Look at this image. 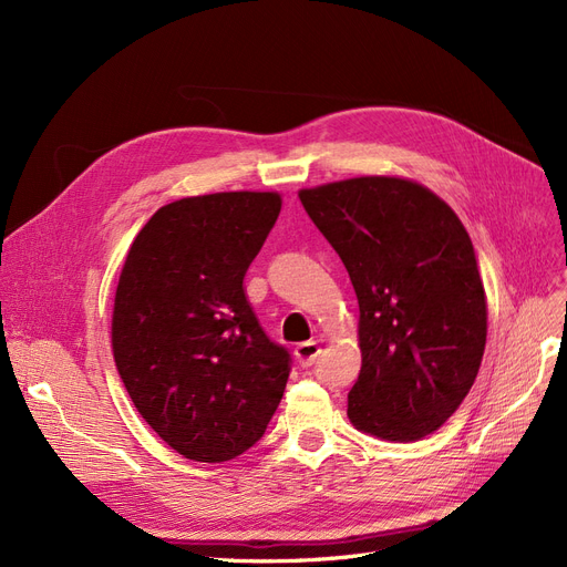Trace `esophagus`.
Here are the masks:
<instances>
[{
  "mask_svg": "<svg viewBox=\"0 0 567 567\" xmlns=\"http://www.w3.org/2000/svg\"><path fill=\"white\" fill-rule=\"evenodd\" d=\"M319 353H321V347L317 342H301V344H296V349H293L296 361H299L303 368L312 365Z\"/></svg>",
  "mask_w": 567,
  "mask_h": 567,
  "instance_id": "1",
  "label": "esophagus"
}]
</instances>
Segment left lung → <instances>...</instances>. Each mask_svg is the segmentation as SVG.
I'll return each mask as SVG.
<instances>
[{
  "instance_id": "obj_1",
  "label": "left lung",
  "mask_w": 567,
  "mask_h": 567,
  "mask_svg": "<svg viewBox=\"0 0 567 567\" xmlns=\"http://www.w3.org/2000/svg\"><path fill=\"white\" fill-rule=\"evenodd\" d=\"M299 197L359 299L363 363L349 421L383 441L432 434L468 395L487 340L485 287L462 220L398 176L344 178Z\"/></svg>"
}]
</instances>
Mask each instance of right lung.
Here are the masks:
<instances>
[{
  "label": "right lung",
  "mask_w": 567,
  "mask_h": 567,
  "mask_svg": "<svg viewBox=\"0 0 567 567\" xmlns=\"http://www.w3.org/2000/svg\"><path fill=\"white\" fill-rule=\"evenodd\" d=\"M280 206L278 193L250 190L176 199L126 255L114 363L142 419L186 460L246 453L282 400L291 355L268 340L244 289Z\"/></svg>",
  "instance_id": "obj_1"
}]
</instances>
